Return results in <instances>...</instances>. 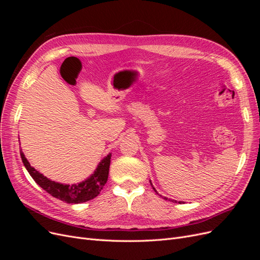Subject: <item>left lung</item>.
I'll use <instances>...</instances> for the list:
<instances>
[{
    "mask_svg": "<svg viewBox=\"0 0 260 260\" xmlns=\"http://www.w3.org/2000/svg\"><path fill=\"white\" fill-rule=\"evenodd\" d=\"M151 184H152V182H151ZM152 187H153V188H154V191H155V192H156V193H157V191H156V190H155V187H154V186H153V184H152ZM157 194H158V193H157ZM164 199H165V200H168V199H167V198H164ZM172 202H174V203H177V201H172ZM179 203H180V204H181V203H182V202H179Z\"/></svg>",
    "mask_w": 260,
    "mask_h": 260,
    "instance_id": "obj_1",
    "label": "left lung"
}]
</instances>
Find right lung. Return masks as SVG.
Instances as JSON below:
<instances>
[{"label":"right lung","instance_id":"obj_1","mask_svg":"<svg viewBox=\"0 0 260 260\" xmlns=\"http://www.w3.org/2000/svg\"><path fill=\"white\" fill-rule=\"evenodd\" d=\"M20 156L23 165H25L26 169L29 172V175L32 177V179L36 181V183L40 185L43 190L54 196V198H56L62 202H66L68 204H80L96 198L102 191V188H103V186L107 182L109 165H111L112 157L111 154H108L105 158L98 165V168L94 171V174H92V176H90L88 179L78 184L69 185L55 182V181H52L44 177L34 167L30 166L29 161L27 160L25 155H23L21 151Z\"/></svg>","mask_w":260,"mask_h":260}]
</instances>
